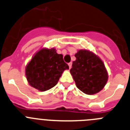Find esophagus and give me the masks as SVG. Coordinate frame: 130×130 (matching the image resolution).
<instances>
[{
	"instance_id": "esophagus-1",
	"label": "esophagus",
	"mask_w": 130,
	"mask_h": 130,
	"mask_svg": "<svg viewBox=\"0 0 130 130\" xmlns=\"http://www.w3.org/2000/svg\"><path fill=\"white\" fill-rule=\"evenodd\" d=\"M68 65H69V69L71 68V67H72V62H70L68 64Z\"/></svg>"
}]
</instances>
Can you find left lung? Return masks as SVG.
Masks as SVG:
<instances>
[{"instance_id":"1","label":"left lung","mask_w":130,"mask_h":130,"mask_svg":"<svg viewBox=\"0 0 130 130\" xmlns=\"http://www.w3.org/2000/svg\"><path fill=\"white\" fill-rule=\"evenodd\" d=\"M74 56L70 73L76 87L88 95L98 93L108 80V73L103 62L97 55L87 50H80Z\"/></svg>"}]
</instances>
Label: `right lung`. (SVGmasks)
Segmentation results:
<instances>
[{
  "label": "right lung",
  "instance_id": "obj_1",
  "mask_svg": "<svg viewBox=\"0 0 130 130\" xmlns=\"http://www.w3.org/2000/svg\"><path fill=\"white\" fill-rule=\"evenodd\" d=\"M69 69L63 55L57 54L55 48H42L27 65L25 75L29 85L44 92L55 86L62 73Z\"/></svg>",
  "mask_w": 130,
  "mask_h": 130
}]
</instances>
